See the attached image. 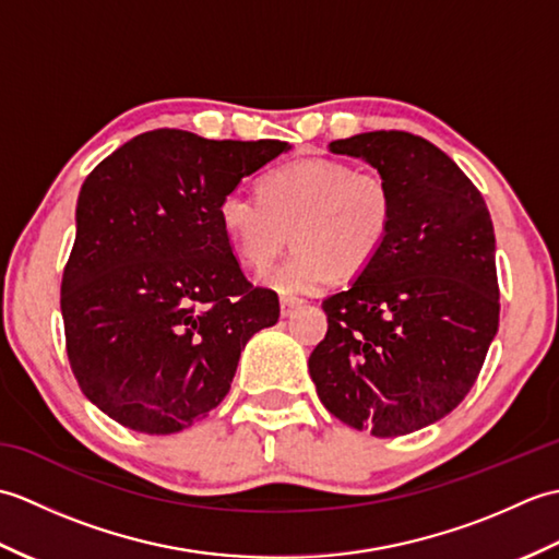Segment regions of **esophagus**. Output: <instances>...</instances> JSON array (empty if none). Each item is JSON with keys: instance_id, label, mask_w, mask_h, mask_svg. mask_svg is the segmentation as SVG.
I'll use <instances>...</instances> for the list:
<instances>
[{"instance_id": "34e87169", "label": "esophagus", "mask_w": 559, "mask_h": 559, "mask_svg": "<svg viewBox=\"0 0 559 559\" xmlns=\"http://www.w3.org/2000/svg\"><path fill=\"white\" fill-rule=\"evenodd\" d=\"M300 305H302L300 298H290V295H283V298H281V314L290 317Z\"/></svg>"}]
</instances>
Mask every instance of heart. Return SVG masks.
<instances>
[{"label": "heart", "instance_id": "1", "mask_svg": "<svg viewBox=\"0 0 559 559\" xmlns=\"http://www.w3.org/2000/svg\"><path fill=\"white\" fill-rule=\"evenodd\" d=\"M225 240L245 266L261 271L290 240L293 254L261 281L278 293L353 278L382 252L394 223V189L384 173L338 158L286 163L261 175L259 194L233 189L218 201Z\"/></svg>", "mask_w": 559, "mask_h": 559}]
</instances>
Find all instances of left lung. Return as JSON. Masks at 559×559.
<instances>
[{"instance_id": "left-lung-1", "label": "left lung", "mask_w": 559, "mask_h": 559, "mask_svg": "<svg viewBox=\"0 0 559 559\" xmlns=\"http://www.w3.org/2000/svg\"><path fill=\"white\" fill-rule=\"evenodd\" d=\"M394 189L382 252L322 302L324 341L310 374L326 411L374 437L442 420L466 399L500 324L490 211L459 165L399 129L331 141Z\"/></svg>"}]
</instances>
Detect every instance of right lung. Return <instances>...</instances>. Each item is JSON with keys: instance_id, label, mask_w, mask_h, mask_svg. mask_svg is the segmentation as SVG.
<instances>
[{"instance_id": "1", "label": "right lung", "mask_w": 559, "mask_h": 559, "mask_svg": "<svg viewBox=\"0 0 559 559\" xmlns=\"http://www.w3.org/2000/svg\"><path fill=\"white\" fill-rule=\"evenodd\" d=\"M286 141L139 134L81 187L76 240L62 273L71 372L129 430L180 432L230 391L278 295L249 283L218 223V201Z\"/></svg>"}]
</instances>
